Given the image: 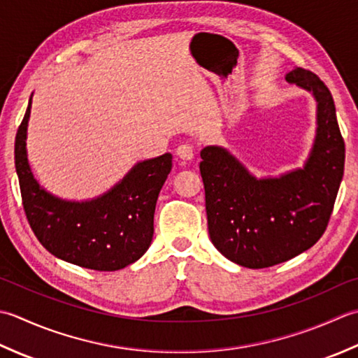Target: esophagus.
Instances as JSON below:
<instances>
[{"label":"esophagus","instance_id":"1","mask_svg":"<svg viewBox=\"0 0 358 358\" xmlns=\"http://www.w3.org/2000/svg\"><path fill=\"white\" fill-rule=\"evenodd\" d=\"M176 155L180 159L189 160V159H193V156H194V150H193V147L189 143H182V145H179V147H178Z\"/></svg>","mask_w":358,"mask_h":358}]
</instances>
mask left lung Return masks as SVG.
<instances>
[{"label":"left lung","mask_w":358,"mask_h":358,"mask_svg":"<svg viewBox=\"0 0 358 358\" xmlns=\"http://www.w3.org/2000/svg\"><path fill=\"white\" fill-rule=\"evenodd\" d=\"M286 80L310 91L318 103L315 145L303 170L257 179L224 148L201 151L211 243L249 268L289 261L323 236L345 171V141L331 91L303 68L290 71Z\"/></svg>","instance_id":"1"}]
</instances>
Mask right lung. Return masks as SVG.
Returning a JSON list of instances; mask_svg holds the SVG:
<instances>
[{
	"mask_svg": "<svg viewBox=\"0 0 358 358\" xmlns=\"http://www.w3.org/2000/svg\"><path fill=\"white\" fill-rule=\"evenodd\" d=\"M29 103L15 137V166L27 222L54 257L100 272L133 264L155 233L160 188L171 171L170 152L143 160L111 192L90 202L60 201L40 188L26 156Z\"/></svg>",
	"mask_w": 358,
	"mask_h": 358,
	"instance_id": "obj_1",
	"label": "right lung"
}]
</instances>
